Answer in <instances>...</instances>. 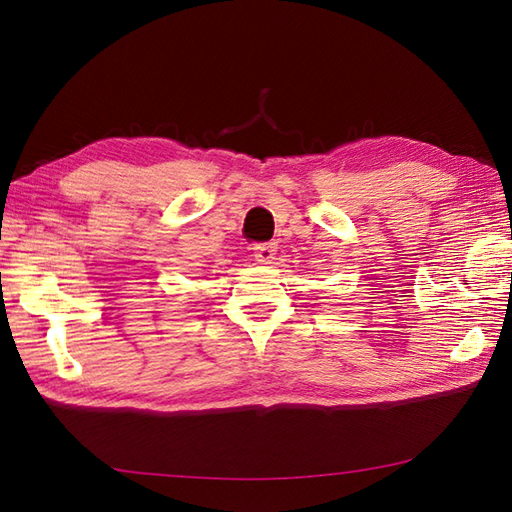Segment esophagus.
Returning <instances> with one entry per match:
<instances>
[{"mask_svg": "<svg viewBox=\"0 0 512 512\" xmlns=\"http://www.w3.org/2000/svg\"><path fill=\"white\" fill-rule=\"evenodd\" d=\"M254 258L258 262H262V265H271V260L275 258V250L271 243H262V245H256L254 247Z\"/></svg>", "mask_w": 512, "mask_h": 512, "instance_id": "obj_1", "label": "esophagus"}]
</instances>
